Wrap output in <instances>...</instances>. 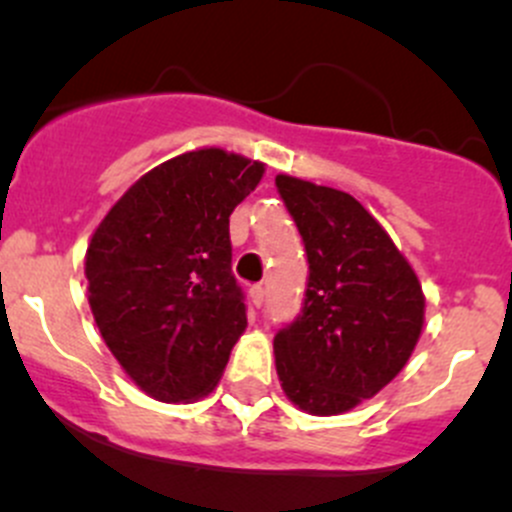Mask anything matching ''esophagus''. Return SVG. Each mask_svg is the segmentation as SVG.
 <instances>
[{"instance_id":"obj_1","label":"esophagus","mask_w":512,"mask_h":512,"mask_svg":"<svg viewBox=\"0 0 512 512\" xmlns=\"http://www.w3.org/2000/svg\"><path fill=\"white\" fill-rule=\"evenodd\" d=\"M263 295H266V291H263V286H251L249 300H251V305H254V308H261V305H263Z\"/></svg>"}]
</instances>
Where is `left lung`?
Listing matches in <instances>:
<instances>
[{
	"label": "left lung",
	"mask_w": 512,
	"mask_h": 512,
	"mask_svg": "<svg viewBox=\"0 0 512 512\" xmlns=\"http://www.w3.org/2000/svg\"><path fill=\"white\" fill-rule=\"evenodd\" d=\"M276 187L310 263L303 315L273 340L281 389L313 416L345 414L404 370L424 328V291L352 194L291 175H276Z\"/></svg>",
	"instance_id": "left-lung-1"
}]
</instances>
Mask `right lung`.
I'll return each instance as SVG.
<instances>
[{"mask_svg":"<svg viewBox=\"0 0 512 512\" xmlns=\"http://www.w3.org/2000/svg\"><path fill=\"white\" fill-rule=\"evenodd\" d=\"M266 165L197 147L152 167L108 209L86 251L88 305L147 397L187 404L219 384L246 330L229 217Z\"/></svg>","mask_w":512,"mask_h":512,"instance_id":"right-lung-1","label":"right lung"}]
</instances>
